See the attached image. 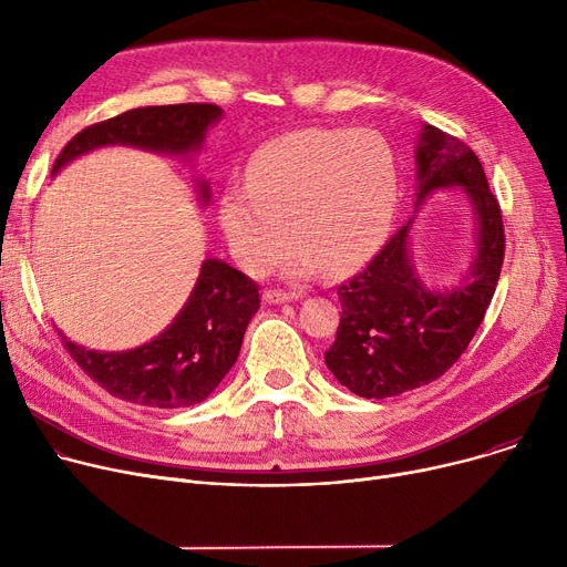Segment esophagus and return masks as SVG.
Instances as JSON below:
<instances>
[{
    "instance_id": "obj_1",
    "label": "esophagus",
    "mask_w": 567,
    "mask_h": 567,
    "mask_svg": "<svg viewBox=\"0 0 567 567\" xmlns=\"http://www.w3.org/2000/svg\"><path fill=\"white\" fill-rule=\"evenodd\" d=\"M261 299H264V303H268V306H278V303H291V301H296V299H299V293L266 289Z\"/></svg>"
}]
</instances>
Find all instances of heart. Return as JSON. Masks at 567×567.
<instances>
[{"mask_svg": "<svg viewBox=\"0 0 567 567\" xmlns=\"http://www.w3.org/2000/svg\"><path fill=\"white\" fill-rule=\"evenodd\" d=\"M398 204V165L377 131L303 128L266 142L246 184L220 197V225L234 257L250 271L280 252L289 278L351 271L389 229Z\"/></svg>", "mask_w": 567, "mask_h": 567, "instance_id": "heart-1", "label": "heart"}]
</instances>
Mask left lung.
<instances>
[{
  "label": "left lung",
  "instance_id": "left-lung-1",
  "mask_svg": "<svg viewBox=\"0 0 567 567\" xmlns=\"http://www.w3.org/2000/svg\"><path fill=\"white\" fill-rule=\"evenodd\" d=\"M439 189H462L476 220L472 266L457 286L434 290L414 271L411 216L363 271L338 289L342 317L323 361L359 398H393L449 372L492 303L505 252L498 202L478 156L457 137L423 124L415 144V215Z\"/></svg>",
  "mask_w": 567,
  "mask_h": 567
}]
</instances>
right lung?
<instances>
[{
    "label": "right lung",
    "instance_id": "1",
    "mask_svg": "<svg viewBox=\"0 0 567 567\" xmlns=\"http://www.w3.org/2000/svg\"><path fill=\"white\" fill-rule=\"evenodd\" d=\"M223 118L212 103L137 107L80 131L56 156L52 174L101 146H137L193 161L206 133ZM197 197L212 199L197 176ZM259 310L257 285L223 259H204L186 306L154 340L128 351H96L62 340L73 361L110 395L142 406L178 409L204 402L238 359L246 329Z\"/></svg>",
    "mask_w": 567,
    "mask_h": 567
}]
</instances>
